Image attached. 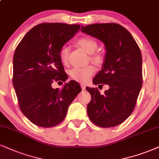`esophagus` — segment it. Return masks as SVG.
Masks as SVG:
<instances>
[{"mask_svg":"<svg viewBox=\"0 0 159 159\" xmlns=\"http://www.w3.org/2000/svg\"><path fill=\"white\" fill-rule=\"evenodd\" d=\"M80 85H81V88H82V89H83V90H85V87H86V86H85V84H83V83H81V84H80Z\"/></svg>","mask_w":159,"mask_h":159,"instance_id":"obj_1","label":"esophagus"}]
</instances>
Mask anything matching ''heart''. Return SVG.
Instances as JSON below:
<instances>
[{
	"mask_svg": "<svg viewBox=\"0 0 159 159\" xmlns=\"http://www.w3.org/2000/svg\"><path fill=\"white\" fill-rule=\"evenodd\" d=\"M77 43L89 54H93L98 48L97 41L89 37H83V38H80L77 40ZM69 51V47L68 46H62L60 51V60L63 63H66L68 62ZM91 60L96 63H101L103 59L102 57L99 54H94L91 57ZM95 68L93 66H89L84 68L76 67L73 68L70 70L69 74L70 77L75 81L85 83L89 81L91 76L95 73Z\"/></svg>",
	"mask_w": 159,
	"mask_h": 159,
	"instance_id": "obj_1",
	"label": "heart"
}]
</instances>
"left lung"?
<instances>
[{"mask_svg":"<svg viewBox=\"0 0 159 159\" xmlns=\"http://www.w3.org/2000/svg\"><path fill=\"white\" fill-rule=\"evenodd\" d=\"M85 34L102 41L106 49L102 69L93 78L94 85L109 89L101 94L97 88L86 87L91 93L87 113L101 127L117 126L130 116L142 86V59L138 44L118 23H94L82 26Z\"/></svg>","mask_w":159,"mask_h":159,"instance_id":"obj_1","label":"left lung"}]
</instances>
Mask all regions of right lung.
I'll list each match as a JSON object with an SVG mask.
<instances>
[{
	"mask_svg": "<svg viewBox=\"0 0 159 159\" xmlns=\"http://www.w3.org/2000/svg\"><path fill=\"white\" fill-rule=\"evenodd\" d=\"M80 25L43 23L23 37L13 57L12 83L19 107L33 124L56 126L63 121L68 107L82 91L71 80L62 89H53L54 82L66 81L67 74L60 51L80 30Z\"/></svg>",
	"mask_w": 159,
	"mask_h": 159,
	"instance_id": "1",
	"label": "right lung"
}]
</instances>
